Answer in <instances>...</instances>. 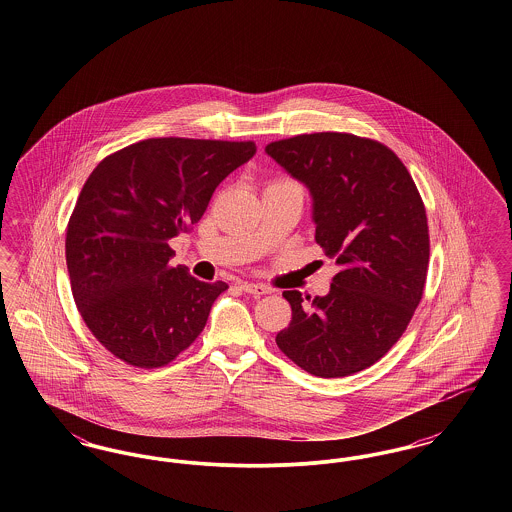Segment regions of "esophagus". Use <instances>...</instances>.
I'll return each mask as SVG.
<instances>
[{
	"label": "esophagus",
	"mask_w": 512,
	"mask_h": 512,
	"mask_svg": "<svg viewBox=\"0 0 512 512\" xmlns=\"http://www.w3.org/2000/svg\"><path fill=\"white\" fill-rule=\"evenodd\" d=\"M242 290L245 293H249V295H253V297H261V295H267L268 288L265 286H261V284H251V282H244L242 284Z\"/></svg>",
	"instance_id": "34e87169"
}]
</instances>
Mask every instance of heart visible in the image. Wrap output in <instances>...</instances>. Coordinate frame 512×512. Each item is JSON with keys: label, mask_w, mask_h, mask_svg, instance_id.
<instances>
[{"label": "heart", "mask_w": 512, "mask_h": 512, "mask_svg": "<svg viewBox=\"0 0 512 512\" xmlns=\"http://www.w3.org/2000/svg\"><path fill=\"white\" fill-rule=\"evenodd\" d=\"M278 182H292V180H278Z\"/></svg>", "instance_id": "1"}]
</instances>
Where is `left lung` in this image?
Masks as SVG:
<instances>
[{"instance_id":"obj_1","label":"left lung","mask_w":512,"mask_h":512,"mask_svg":"<svg viewBox=\"0 0 512 512\" xmlns=\"http://www.w3.org/2000/svg\"><path fill=\"white\" fill-rule=\"evenodd\" d=\"M313 197L315 240L340 272L326 295L282 293L292 305L280 351L313 376L341 378L380 361L403 336L428 272L422 197L390 147L343 132L265 147Z\"/></svg>"}]
</instances>
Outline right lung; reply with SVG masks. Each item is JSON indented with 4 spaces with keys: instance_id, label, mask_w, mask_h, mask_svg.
Here are the masks:
<instances>
[{
    "instance_id": "obj_1",
    "label": "right lung",
    "mask_w": 512,
    "mask_h": 512,
    "mask_svg": "<svg viewBox=\"0 0 512 512\" xmlns=\"http://www.w3.org/2000/svg\"><path fill=\"white\" fill-rule=\"evenodd\" d=\"M253 142L149 138L107 155L67 226L65 255L80 317L126 365L159 368L205 328L226 282L171 267L169 240L190 232Z\"/></svg>"
}]
</instances>
